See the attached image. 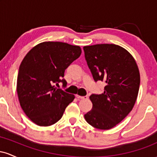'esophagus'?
<instances>
[{"mask_svg":"<svg viewBox=\"0 0 157 157\" xmlns=\"http://www.w3.org/2000/svg\"><path fill=\"white\" fill-rule=\"evenodd\" d=\"M76 97L77 99H80V100H86V99H88L87 96H80V95L77 94Z\"/></svg>","mask_w":157,"mask_h":157,"instance_id":"34e87169","label":"esophagus"}]
</instances>
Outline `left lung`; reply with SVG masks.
<instances>
[{
    "label": "left lung",
    "mask_w": 157,
    "mask_h": 157,
    "mask_svg": "<svg viewBox=\"0 0 157 157\" xmlns=\"http://www.w3.org/2000/svg\"><path fill=\"white\" fill-rule=\"evenodd\" d=\"M85 57L95 81L105 82L103 93L91 94L92 109L84 115L89 125L109 130L120 123L134 108L140 83L133 56L115 44L83 47Z\"/></svg>",
    "instance_id": "obj_1"
}]
</instances>
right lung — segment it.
<instances>
[{"label":"right lung","mask_w":157,"mask_h":157,"mask_svg":"<svg viewBox=\"0 0 157 157\" xmlns=\"http://www.w3.org/2000/svg\"><path fill=\"white\" fill-rule=\"evenodd\" d=\"M79 46L46 41L36 45L21 62L17 93L21 108L39 126H49L60 120L75 95L57 89L65 70L81 55Z\"/></svg>","instance_id":"obj_1"}]
</instances>
